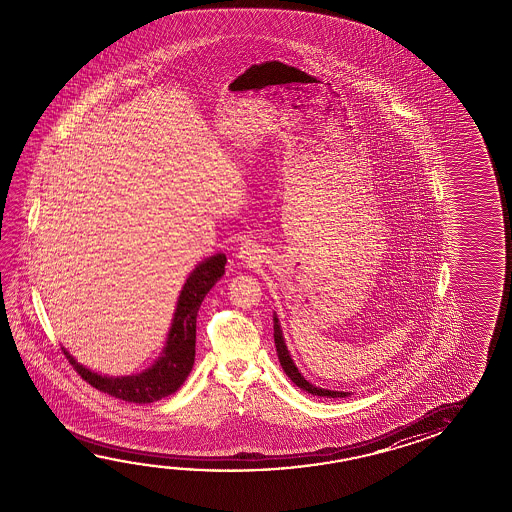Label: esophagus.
I'll return each instance as SVG.
<instances>
[{"label":"esophagus","instance_id":"1","mask_svg":"<svg viewBox=\"0 0 512 512\" xmlns=\"http://www.w3.org/2000/svg\"><path fill=\"white\" fill-rule=\"evenodd\" d=\"M259 248H257V244L252 243H244L243 246H241V250H239V259H243L244 262H248V264H257L260 259L259 255Z\"/></svg>","mask_w":512,"mask_h":512}]
</instances>
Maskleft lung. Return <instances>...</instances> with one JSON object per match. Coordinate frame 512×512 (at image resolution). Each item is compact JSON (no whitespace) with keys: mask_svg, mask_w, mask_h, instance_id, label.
<instances>
[{"mask_svg":"<svg viewBox=\"0 0 512 512\" xmlns=\"http://www.w3.org/2000/svg\"><path fill=\"white\" fill-rule=\"evenodd\" d=\"M275 346H277L278 353V361L282 364V368H284L285 375L293 380L296 386L303 389V391H307L310 394H316V396H327V398H344V396H348V394L343 393V391H330V389H323V387L312 386L310 382H307L305 378H303L302 373L298 371V368L294 366L293 359H291V355L287 352V348H285L284 336H282V330H280V325H278L277 316H275Z\"/></svg>","mask_w":512,"mask_h":512,"instance_id":"obj_1","label":"left lung"}]
</instances>
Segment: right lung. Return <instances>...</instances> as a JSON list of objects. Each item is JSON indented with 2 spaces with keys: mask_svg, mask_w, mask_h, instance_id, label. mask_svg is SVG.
I'll use <instances>...</instances> for the list:
<instances>
[{
  "mask_svg": "<svg viewBox=\"0 0 512 512\" xmlns=\"http://www.w3.org/2000/svg\"><path fill=\"white\" fill-rule=\"evenodd\" d=\"M225 264H227V257L223 253H218L202 262L198 268L194 269L193 275L187 278V284L184 285L182 294L178 298L166 350L159 361L144 373L132 375V377H101L98 373L80 366L64 350L69 364L87 384L96 387L101 393L110 394L125 402H157L160 398L175 393L193 369L198 309L202 305L205 294L209 293L212 285L216 284L225 273Z\"/></svg>",
  "mask_w": 512,
  "mask_h": 512,
  "instance_id": "right-lung-1",
  "label": "right lung"
}]
</instances>
